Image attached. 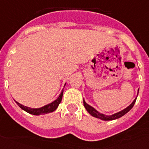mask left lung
Returning <instances> with one entry per match:
<instances>
[{
	"label": "left lung",
	"mask_w": 149,
	"mask_h": 149,
	"mask_svg": "<svg viewBox=\"0 0 149 149\" xmlns=\"http://www.w3.org/2000/svg\"><path fill=\"white\" fill-rule=\"evenodd\" d=\"M138 91H139V90H138ZM136 99L134 100L130 106H129L128 107H127V108H125V109H123L122 111L118 112V113H117L111 115V116H107V115L102 114V113H98V112H97L95 109H94L92 106H89L87 103H86V102L84 101V99H83V105H84V106H85L86 109L87 110L88 113H90L91 116H93V117H94V118H99V119H101V120H115V119H118V118H120V117L124 116V115L125 114V113H127L130 111V109H132V107H133V106H134V104H135V102H136Z\"/></svg>",
	"instance_id": "obj_1"
}]
</instances>
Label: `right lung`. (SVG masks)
I'll return each mask as SVG.
<instances>
[{
    "label": "right lung",
    "mask_w": 149,
    "mask_h": 149,
    "mask_svg": "<svg viewBox=\"0 0 149 149\" xmlns=\"http://www.w3.org/2000/svg\"><path fill=\"white\" fill-rule=\"evenodd\" d=\"M63 91H62L61 94L58 96V97L56 100H55L53 102L50 103L47 106H44L43 107H41V108H39V109H31V108H29V107H27V106H24L19 104V102L17 103V105L21 108L22 109H24V111H26L29 113H31V114L33 115H41V114H45V113H52V112L55 111V109H57V107L59 105V103L61 102L62 97H63Z\"/></svg>",
    "instance_id": "right-lung-1"
}]
</instances>
